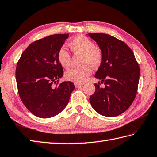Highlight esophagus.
Instances as JSON below:
<instances>
[{
  "instance_id": "1",
  "label": "esophagus",
  "mask_w": 157,
  "mask_h": 157,
  "mask_svg": "<svg viewBox=\"0 0 157 157\" xmlns=\"http://www.w3.org/2000/svg\"><path fill=\"white\" fill-rule=\"evenodd\" d=\"M83 84H78V83H75V88H79V87H80L81 86H82Z\"/></svg>"
}]
</instances>
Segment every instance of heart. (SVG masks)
<instances>
[{
    "label": "heart",
    "instance_id": "b5f03b06",
    "mask_svg": "<svg viewBox=\"0 0 157 157\" xmlns=\"http://www.w3.org/2000/svg\"><path fill=\"white\" fill-rule=\"evenodd\" d=\"M69 46L74 52L83 54L82 63L84 65L69 69L65 73V77L70 81L82 84L87 80L92 73L89 65L96 68L102 62V52L99 47L95 45L93 41L84 35L75 36L69 43ZM57 58L60 65L64 68H67L70 65L71 56L65 48L62 47L58 50Z\"/></svg>",
    "mask_w": 157,
    "mask_h": 157
}]
</instances>
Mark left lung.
<instances>
[{
    "label": "left lung",
    "mask_w": 157,
    "mask_h": 157,
    "mask_svg": "<svg viewBox=\"0 0 157 157\" xmlns=\"http://www.w3.org/2000/svg\"><path fill=\"white\" fill-rule=\"evenodd\" d=\"M102 52L103 59L94 77L105 88L95 84L90 97L93 108L106 117L124 112L136 98L140 79V67L133 52L124 42L103 33H88Z\"/></svg>",
    "instance_id": "obj_1"
}]
</instances>
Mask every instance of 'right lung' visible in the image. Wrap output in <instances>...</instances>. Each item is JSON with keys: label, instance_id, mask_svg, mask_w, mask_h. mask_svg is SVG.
<instances>
[{"label": "right lung", "instance_id": "obj_1", "mask_svg": "<svg viewBox=\"0 0 157 157\" xmlns=\"http://www.w3.org/2000/svg\"><path fill=\"white\" fill-rule=\"evenodd\" d=\"M69 36L57 34L32 43L17 64L15 78L20 97L26 108L37 117L48 118L60 113L75 88L71 82L54 86L63 75L58 51Z\"/></svg>", "mask_w": 157, "mask_h": 157}]
</instances>
